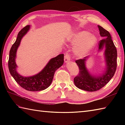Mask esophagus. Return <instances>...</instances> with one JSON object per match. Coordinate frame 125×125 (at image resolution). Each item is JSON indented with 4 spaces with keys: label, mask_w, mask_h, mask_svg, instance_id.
<instances>
[{
    "label": "esophagus",
    "mask_w": 125,
    "mask_h": 125,
    "mask_svg": "<svg viewBox=\"0 0 125 125\" xmlns=\"http://www.w3.org/2000/svg\"><path fill=\"white\" fill-rule=\"evenodd\" d=\"M70 60V55L68 54V53H67V54H66L64 56V62H65V63H67Z\"/></svg>",
    "instance_id": "1"
}]
</instances>
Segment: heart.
<instances>
[{
  "label": "heart",
  "mask_w": 125,
  "mask_h": 125,
  "mask_svg": "<svg viewBox=\"0 0 125 125\" xmlns=\"http://www.w3.org/2000/svg\"><path fill=\"white\" fill-rule=\"evenodd\" d=\"M68 42L75 44L73 48L75 54L79 57H84L94 48L97 39L87 31H82L73 33L67 38Z\"/></svg>",
  "instance_id": "obj_1"
}]
</instances>
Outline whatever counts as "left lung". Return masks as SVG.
Instances as JSON below:
<instances>
[{
    "instance_id": "8db88e82",
    "label": "left lung",
    "mask_w": 125,
    "mask_h": 125,
    "mask_svg": "<svg viewBox=\"0 0 125 125\" xmlns=\"http://www.w3.org/2000/svg\"><path fill=\"white\" fill-rule=\"evenodd\" d=\"M98 27L100 36L105 37L98 43L99 50L103 49L104 46L106 48L105 56L106 69L104 73L98 76L90 75L85 64L87 57L75 61L79 68V73L74 78V83L78 88L90 92L98 91L106 85L115 75L117 67V51L110 34L102 26Z\"/></svg>"
}]
</instances>
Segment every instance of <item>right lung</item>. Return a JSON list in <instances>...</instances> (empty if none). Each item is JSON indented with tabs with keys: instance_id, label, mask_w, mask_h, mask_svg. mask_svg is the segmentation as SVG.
<instances>
[{
	"instance_id": "1",
	"label": "right lung",
	"mask_w": 125,
	"mask_h": 125,
	"mask_svg": "<svg viewBox=\"0 0 125 125\" xmlns=\"http://www.w3.org/2000/svg\"><path fill=\"white\" fill-rule=\"evenodd\" d=\"M30 28V25L23 27L18 34L15 42L10 51L9 69L10 75L16 82L27 91H38L48 88L51 84L55 71L61 67L64 62V54H60L49 61L48 63L40 73L31 77H23L19 75L16 70L17 65L15 63L16 52L19 46L21 40L27 33Z\"/></svg>"
}]
</instances>
